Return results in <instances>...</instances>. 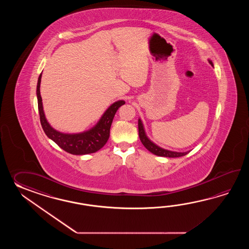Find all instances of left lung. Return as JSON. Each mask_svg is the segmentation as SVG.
Here are the masks:
<instances>
[{
    "label": "left lung",
    "mask_w": 249,
    "mask_h": 249,
    "mask_svg": "<svg viewBox=\"0 0 249 249\" xmlns=\"http://www.w3.org/2000/svg\"><path fill=\"white\" fill-rule=\"evenodd\" d=\"M208 62L211 64L212 66H213V64L212 62V60L208 59ZM138 128H139V137L141 142L144 145V147L148 149V151H150L154 155H157L159 157H165V158H179V157H183L190 151L187 152H176V151H171L167 150L163 148H160L157 144H155L153 142H151L148 136L146 135V132L144 130L142 122L141 119H139L138 121Z\"/></svg>",
    "instance_id": "obj_1"
}]
</instances>
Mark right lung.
<instances>
[{
	"label": "right lung",
	"mask_w": 249,
	"mask_h": 249,
	"mask_svg": "<svg viewBox=\"0 0 249 249\" xmlns=\"http://www.w3.org/2000/svg\"><path fill=\"white\" fill-rule=\"evenodd\" d=\"M41 78L42 73L38 77L36 95L40 121L45 134L58 145V147H60L68 153L73 155H86L94 153L96 151L100 150L106 144L109 138L110 127L113 122V118L116 115V112L125 102L124 101L114 102L111 106H109L106 111L104 112V114L102 115L99 122L96 124V125L90 128L88 131L79 133H64L58 132L51 126L44 115L42 97L40 93Z\"/></svg>",
	"instance_id": "right-lung-1"
}]
</instances>
